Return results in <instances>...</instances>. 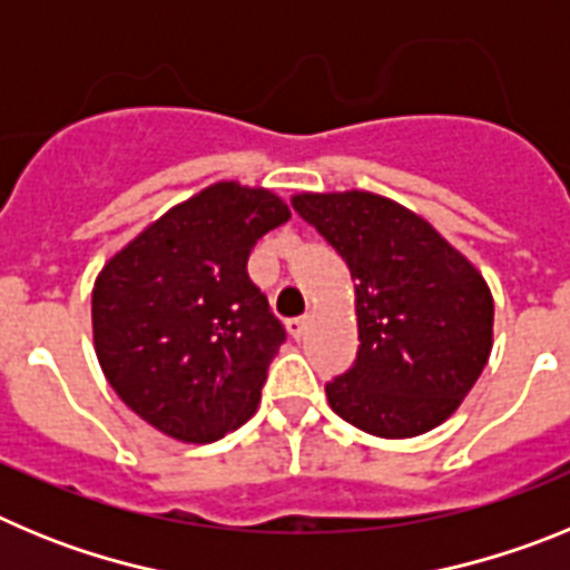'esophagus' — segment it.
<instances>
[{"mask_svg":"<svg viewBox=\"0 0 570 570\" xmlns=\"http://www.w3.org/2000/svg\"><path fill=\"white\" fill-rule=\"evenodd\" d=\"M308 325H311L308 316H294V320H288V334L294 336V340H302L305 331H308Z\"/></svg>","mask_w":570,"mask_h":570,"instance_id":"34e87169","label":"esophagus"}]
</instances>
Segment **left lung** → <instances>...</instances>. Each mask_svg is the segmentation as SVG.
I'll use <instances>...</instances> for the list:
<instances>
[{"mask_svg":"<svg viewBox=\"0 0 570 570\" xmlns=\"http://www.w3.org/2000/svg\"><path fill=\"white\" fill-rule=\"evenodd\" d=\"M296 214L345 259L360 351L325 385L334 414L382 440L420 436L465 400L493 345V296L434 225L367 190L296 194Z\"/></svg>","mask_w":570,"mask_h":570,"instance_id":"obj_1","label":"left lung"}]
</instances>
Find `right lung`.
<instances>
[{
  "instance_id": "obj_1",
  "label": "right lung",
  "mask_w": 570,
  "mask_h": 570,
  "mask_svg": "<svg viewBox=\"0 0 570 570\" xmlns=\"http://www.w3.org/2000/svg\"><path fill=\"white\" fill-rule=\"evenodd\" d=\"M288 219L271 190L214 183L99 271L90 316L102 374L165 436L203 445L254 416L285 328L248 256Z\"/></svg>"
}]
</instances>
